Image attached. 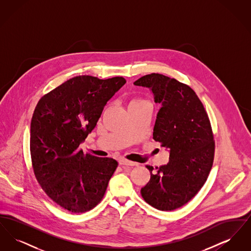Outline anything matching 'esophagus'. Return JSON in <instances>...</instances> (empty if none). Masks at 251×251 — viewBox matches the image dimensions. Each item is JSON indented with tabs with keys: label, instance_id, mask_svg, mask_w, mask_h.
I'll list each match as a JSON object with an SVG mask.
<instances>
[{
	"label": "esophagus",
	"instance_id": "esophagus-1",
	"mask_svg": "<svg viewBox=\"0 0 251 251\" xmlns=\"http://www.w3.org/2000/svg\"><path fill=\"white\" fill-rule=\"evenodd\" d=\"M119 163H120V166H126V167H133V166L137 165V163L131 162V161H128V160H125V159H120Z\"/></svg>",
	"mask_w": 251,
	"mask_h": 251
}]
</instances>
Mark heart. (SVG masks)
Instances as JSON below:
<instances>
[{
  "mask_svg": "<svg viewBox=\"0 0 251 251\" xmlns=\"http://www.w3.org/2000/svg\"><path fill=\"white\" fill-rule=\"evenodd\" d=\"M142 102H145V100L142 99H133L130 104H138V103H142Z\"/></svg>",
  "mask_w": 251,
  "mask_h": 251,
  "instance_id": "obj_1",
  "label": "heart"
}]
</instances>
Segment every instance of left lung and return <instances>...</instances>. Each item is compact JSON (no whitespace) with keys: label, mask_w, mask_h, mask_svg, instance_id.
<instances>
[{"label":"left lung","mask_w":251,"mask_h":251,"mask_svg":"<svg viewBox=\"0 0 251 251\" xmlns=\"http://www.w3.org/2000/svg\"><path fill=\"white\" fill-rule=\"evenodd\" d=\"M149 88L161 108L153 127V139L169 152L167 165L151 171L141 189L146 202L161 211H173L201 190L214 161L215 141L202 102L190 86L163 74L145 75L133 83Z\"/></svg>","instance_id":"obj_1"}]
</instances>
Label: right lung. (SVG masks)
<instances>
[{
  "label": "right lung",
  "instance_id": "obj_1",
  "mask_svg": "<svg viewBox=\"0 0 251 251\" xmlns=\"http://www.w3.org/2000/svg\"><path fill=\"white\" fill-rule=\"evenodd\" d=\"M125 83L122 77L76 76L36 104L30 133L34 172L49 197L72 213L94 208L118 167L114 159L84 155L79 147L95 128L108 100Z\"/></svg>",
  "mask_w": 251,
  "mask_h": 251
}]
</instances>
